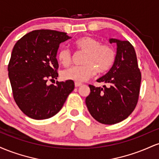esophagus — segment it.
I'll return each mask as SVG.
<instances>
[{
    "mask_svg": "<svg viewBox=\"0 0 159 159\" xmlns=\"http://www.w3.org/2000/svg\"><path fill=\"white\" fill-rule=\"evenodd\" d=\"M83 85V84L80 83V82H75V87H81V86Z\"/></svg>",
    "mask_w": 159,
    "mask_h": 159,
    "instance_id": "obj_1",
    "label": "esophagus"
}]
</instances>
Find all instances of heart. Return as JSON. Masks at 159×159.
<instances>
[{
	"label": "heart",
	"instance_id": "obj_1",
	"mask_svg": "<svg viewBox=\"0 0 159 159\" xmlns=\"http://www.w3.org/2000/svg\"><path fill=\"white\" fill-rule=\"evenodd\" d=\"M76 50L84 53L82 63L79 66H72L62 72L65 80L83 82L96 74L105 73L110 70L116 60V51L110 45L102 44L99 40L91 36H83L74 43ZM58 61L62 65L69 66L72 62L71 51L66 47H61L57 53Z\"/></svg>",
	"mask_w": 159,
	"mask_h": 159
}]
</instances>
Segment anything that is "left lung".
<instances>
[{
  "mask_svg": "<svg viewBox=\"0 0 159 159\" xmlns=\"http://www.w3.org/2000/svg\"><path fill=\"white\" fill-rule=\"evenodd\" d=\"M109 42L117 45L114 64L97 80L105 84L103 87L89 85L90 93L85 101L91 116L105 125L120 123L132 114L138 103L141 82L133 45L116 39Z\"/></svg>",
  "mask_w": 159,
  "mask_h": 159,
  "instance_id": "left-lung-1",
  "label": "left lung"
}]
</instances>
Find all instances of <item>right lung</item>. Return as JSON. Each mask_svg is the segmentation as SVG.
<instances>
[{
    "instance_id": "right-lung-1",
    "label": "right lung",
    "mask_w": 159,
    "mask_h": 159,
    "mask_svg": "<svg viewBox=\"0 0 159 159\" xmlns=\"http://www.w3.org/2000/svg\"><path fill=\"white\" fill-rule=\"evenodd\" d=\"M70 38L66 33L42 29L28 33L14 45L8 65L12 94L20 110L32 119L54 116L74 90L72 80L47 84L57 79V52Z\"/></svg>"
}]
</instances>
